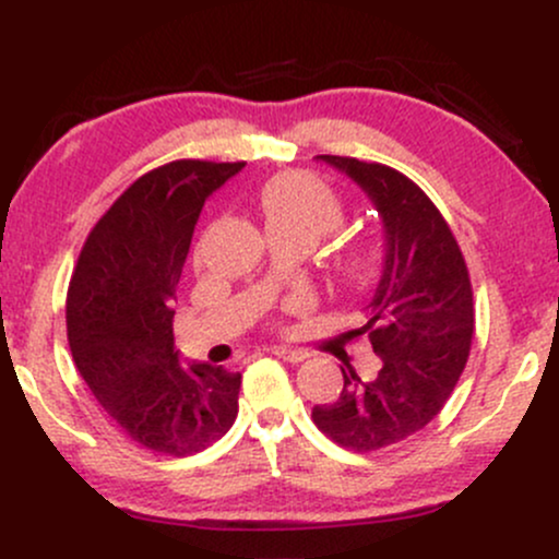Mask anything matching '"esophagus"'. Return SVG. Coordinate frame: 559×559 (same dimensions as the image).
I'll list each match as a JSON object with an SVG mask.
<instances>
[{"label":"esophagus","mask_w":559,"mask_h":559,"mask_svg":"<svg viewBox=\"0 0 559 559\" xmlns=\"http://www.w3.org/2000/svg\"><path fill=\"white\" fill-rule=\"evenodd\" d=\"M273 355L281 357V360H286V362H294V365L305 362L307 357H310V355H307V352H301V349H288V346H275Z\"/></svg>","instance_id":"34e87169"}]
</instances>
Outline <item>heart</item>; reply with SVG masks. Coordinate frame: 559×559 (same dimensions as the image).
Here are the masks:
<instances>
[{
  "mask_svg": "<svg viewBox=\"0 0 559 559\" xmlns=\"http://www.w3.org/2000/svg\"><path fill=\"white\" fill-rule=\"evenodd\" d=\"M260 210L267 230H301L320 239L342 223V199L323 178L305 170L278 173L260 189ZM362 258L349 260V271H360Z\"/></svg>",
  "mask_w": 559,
  "mask_h": 559,
  "instance_id": "obj_1",
  "label": "heart"
}]
</instances>
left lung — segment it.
Returning a JSON list of instances; mask_svg holds the SVG:
<instances>
[{"label": "left lung", "mask_w": 559, "mask_h": 559, "mask_svg": "<svg viewBox=\"0 0 559 559\" xmlns=\"http://www.w3.org/2000/svg\"><path fill=\"white\" fill-rule=\"evenodd\" d=\"M346 173L383 223V271L362 307L381 370L362 381L346 365L336 402L312 420L338 447L373 452L407 439L441 413L463 376L476 329L471 275L452 228L418 183L381 163L318 155Z\"/></svg>", "instance_id": "1"}]
</instances>
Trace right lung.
I'll list each match as a JSON object with an SVG mask.
<instances>
[{
    "label": "right lung",
    "mask_w": 559,
    "mask_h": 559,
    "mask_svg": "<svg viewBox=\"0 0 559 559\" xmlns=\"http://www.w3.org/2000/svg\"><path fill=\"white\" fill-rule=\"evenodd\" d=\"M243 163L176 159L99 217L68 288V342L96 402L128 439L186 457L234 426L241 373L178 360L176 286L204 199Z\"/></svg>",
    "instance_id": "obj_1"
}]
</instances>
